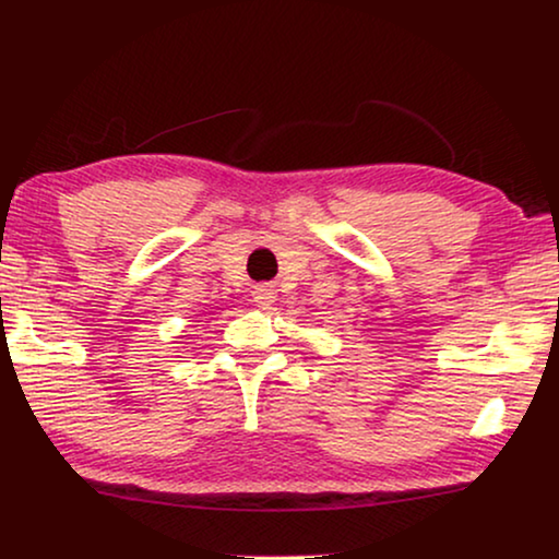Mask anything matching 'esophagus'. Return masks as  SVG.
<instances>
[{
    "mask_svg": "<svg viewBox=\"0 0 559 559\" xmlns=\"http://www.w3.org/2000/svg\"><path fill=\"white\" fill-rule=\"evenodd\" d=\"M251 297H254L257 308L266 310V308H272L274 297H277V295H274V289L270 285H259V287H254V293H251Z\"/></svg>",
    "mask_w": 559,
    "mask_h": 559,
    "instance_id": "esophagus-1",
    "label": "esophagus"
}]
</instances>
